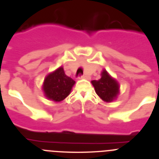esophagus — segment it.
<instances>
[{"label": "esophagus", "mask_w": 159, "mask_h": 159, "mask_svg": "<svg viewBox=\"0 0 159 159\" xmlns=\"http://www.w3.org/2000/svg\"><path fill=\"white\" fill-rule=\"evenodd\" d=\"M79 78L80 80H82V79H86V80H89V76H88L86 75H82V76H79Z\"/></svg>", "instance_id": "34e87169"}]
</instances>
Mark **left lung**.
Listing matches in <instances>:
<instances>
[{
  "label": "left lung",
  "mask_w": 159,
  "mask_h": 159,
  "mask_svg": "<svg viewBox=\"0 0 159 159\" xmlns=\"http://www.w3.org/2000/svg\"><path fill=\"white\" fill-rule=\"evenodd\" d=\"M97 94L103 101L110 102L117 98L119 94V83L109 75L104 69L101 73V78L91 81Z\"/></svg>",
  "instance_id": "left-lung-1"
}]
</instances>
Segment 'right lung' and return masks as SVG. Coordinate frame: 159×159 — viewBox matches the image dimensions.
<instances>
[{"instance_id":"obj_1","label":"right lung","mask_w":159,"mask_h":159,"mask_svg":"<svg viewBox=\"0 0 159 159\" xmlns=\"http://www.w3.org/2000/svg\"><path fill=\"white\" fill-rule=\"evenodd\" d=\"M75 81L65 74L62 67L57 68L46 76L42 90L48 100L60 102L70 94Z\"/></svg>"}]
</instances>
